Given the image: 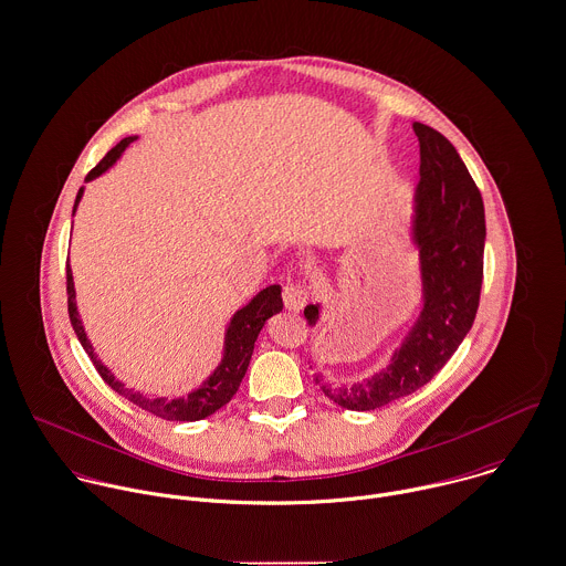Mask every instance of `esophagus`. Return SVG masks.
Listing matches in <instances>:
<instances>
[{"label": "esophagus", "mask_w": 566, "mask_h": 566, "mask_svg": "<svg viewBox=\"0 0 566 566\" xmlns=\"http://www.w3.org/2000/svg\"><path fill=\"white\" fill-rule=\"evenodd\" d=\"M283 303L287 312H301L307 303V290L301 283H287L283 287Z\"/></svg>", "instance_id": "1"}]
</instances>
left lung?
Wrapping results in <instances>:
<instances>
[{"label":"left lung","mask_w":566,"mask_h":566,"mask_svg":"<svg viewBox=\"0 0 566 566\" xmlns=\"http://www.w3.org/2000/svg\"><path fill=\"white\" fill-rule=\"evenodd\" d=\"M419 138V185L415 195L412 241L419 248L423 307L390 365L354 384L314 381L349 410H376L401 399L437 376L459 349L476 318L483 285L485 210L468 167L437 129L415 123ZM321 307L307 305L305 318L318 323Z\"/></svg>","instance_id":"8db88e82"}]
</instances>
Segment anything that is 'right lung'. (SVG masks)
<instances>
[{"label": "right lung", "mask_w": 566, "mask_h": 566, "mask_svg": "<svg viewBox=\"0 0 566 566\" xmlns=\"http://www.w3.org/2000/svg\"><path fill=\"white\" fill-rule=\"evenodd\" d=\"M136 140V136L123 138L90 174H87V182L98 178L101 174H105L118 158L120 154ZM83 189L78 190L76 201H74V210L81 201ZM65 283H67V314H70V323L74 327V334L78 338V343L83 345V349L87 352L92 365L96 367L98 376L105 379V384H109L118 395L127 397L132 403L140 406L147 412H154L156 417H163L167 421H199L208 415H212L214 410H219L221 406H226L232 395L237 392L241 379L248 371L252 352H254V343L259 332L263 329L265 321L272 318L274 314H279L283 310V298H281V285H270L265 290H261L245 307H241L228 329H226V340H223V358L219 363V367L214 369V374L208 377L197 390L189 392V397H180V399H165V397H147L134 388H125L123 381H118L114 374L96 358L85 329L81 325L78 312H76V303H74V281H72V270L67 265L65 272Z\"/></svg>", "instance_id": "right-lung-1"}]
</instances>
